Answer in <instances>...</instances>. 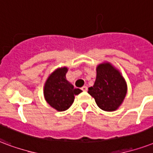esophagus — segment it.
<instances>
[{"mask_svg":"<svg viewBox=\"0 0 153 153\" xmlns=\"http://www.w3.org/2000/svg\"><path fill=\"white\" fill-rule=\"evenodd\" d=\"M81 89L83 91H87V86H83V87H82Z\"/></svg>","mask_w":153,"mask_h":153,"instance_id":"1","label":"esophagus"}]
</instances>
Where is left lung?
I'll return each instance as SVG.
<instances>
[{"instance_id":"8db88e82","label":"left lung","mask_w":153,"mask_h":153,"mask_svg":"<svg viewBox=\"0 0 153 153\" xmlns=\"http://www.w3.org/2000/svg\"><path fill=\"white\" fill-rule=\"evenodd\" d=\"M128 86L123 76L112 64L104 62L96 67V79L88 93L98 107L105 111H114L123 103Z\"/></svg>"}]
</instances>
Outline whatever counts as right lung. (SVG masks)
I'll use <instances>...</instances> for the list:
<instances>
[{
    "instance_id": "add662e5",
    "label": "right lung",
    "mask_w": 153,
    "mask_h": 153,
    "mask_svg": "<svg viewBox=\"0 0 153 153\" xmlns=\"http://www.w3.org/2000/svg\"><path fill=\"white\" fill-rule=\"evenodd\" d=\"M66 66L58 67L51 73L44 85L43 94L45 101L58 111L67 110L74 102V96L82 91L74 88L66 79Z\"/></svg>"
}]
</instances>
